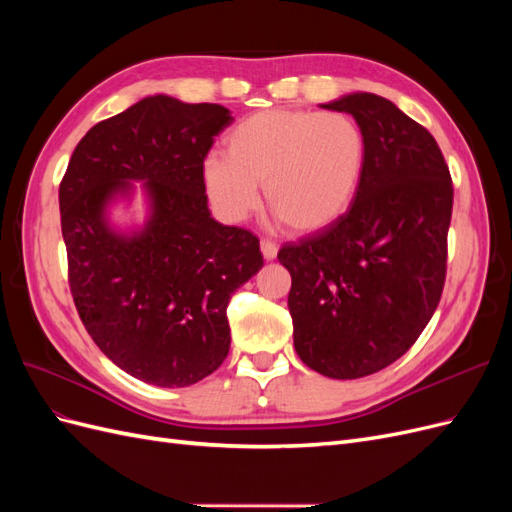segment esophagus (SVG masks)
I'll return each instance as SVG.
<instances>
[{
	"instance_id": "1",
	"label": "esophagus",
	"mask_w": 512,
	"mask_h": 512,
	"mask_svg": "<svg viewBox=\"0 0 512 512\" xmlns=\"http://www.w3.org/2000/svg\"><path fill=\"white\" fill-rule=\"evenodd\" d=\"M260 252L265 256V260H275L277 256V245L273 241H260Z\"/></svg>"
}]
</instances>
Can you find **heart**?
I'll use <instances>...</instances> for the list:
<instances>
[{
  "mask_svg": "<svg viewBox=\"0 0 512 512\" xmlns=\"http://www.w3.org/2000/svg\"><path fill=\"white\" fill-rule=\"evenodd\" d=\"M367 162V138L344 113L273 108L243 119L224 153L203 160V183L224 220L241 222L265 185L269 209L297 232L335 224L354 203Z\"/></svg>",
  "mask_w": 512,
  "mask_h": 512,
  "instance_id": "obj_1",
  "label": "heart"
}]
</instances>
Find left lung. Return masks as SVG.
Here are the masks:
<instances>
[{"instance_id": "1", "label": "left lung", "mask_w": 512, "mask_h": 512, "mask_svg": "<svg viewBox=\"0 0 512 512\" xmlns=\"http://www.w3.org/2000/svg\"><path fill=\"white\" fill-rule=\"evenodd\" d=\"M322 108L350 113L367 138L352 207L277 260L292 286L294 350L318 374L363 378L395 363L423 333L446 280L453 181L421 123L356 91Z\"/></svg>"}]
</instances>
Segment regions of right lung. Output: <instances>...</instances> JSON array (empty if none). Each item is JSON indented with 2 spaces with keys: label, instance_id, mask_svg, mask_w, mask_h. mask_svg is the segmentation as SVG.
<instances>
[{
  "label": "right lung",
  "instance_id": "obj_1",
  "mask_svg": "<svg viewBox=\"0 0 512 512\" xmlns=\"http://www.w3.org/2000/svg\"><path fill=\"white\" fill-rule=\"evenodd\" d=\"M230 121L220 104L143 98L81 138L59 185L74 305L108 359L147 384L213 374L230 350V294L262 269L252 232L207 207L203 160ZM134 180L148 218L121 231L107 213Z\"/></svg>",
  "mask_w": 512,
  "mask_h": 512
}]
</instances>
